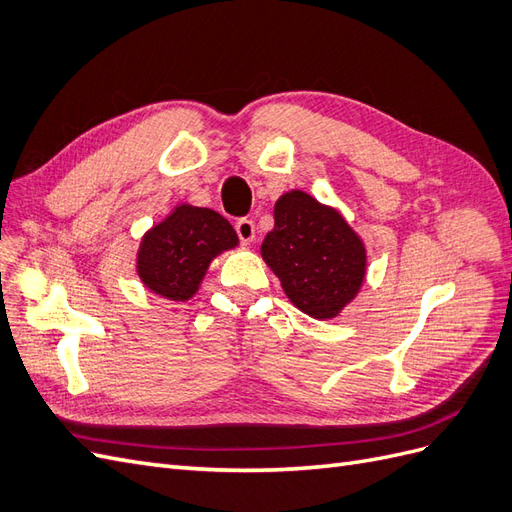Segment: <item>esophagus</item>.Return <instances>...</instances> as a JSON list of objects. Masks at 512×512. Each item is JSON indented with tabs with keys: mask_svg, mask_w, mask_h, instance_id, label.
Instances as JSON below:
<instances>
[{
	"mask_svg": "<svg viewBox=\"0 0 512 512\" xmlns=\"http://www.w3.org/2000/svg\"><path fill=\"white\" fill-rule=\"evenodd\" d=\"M235 228H237V235H239L241 243L247 245V243H252L256 239V226H254L252 220L241 218V220H237Z\"/></svg>",
	"mask_w": 512,
	"mask_h": 512,
	"instance_id": "obj_1",
	"label": "esophagus"
}]
</instances>
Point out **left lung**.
Masks as SVG:
<instances>
[{
    "instance_id": "obj_1",
    "label": "left lung",
    "mask_w": 512,
    "mask_h": 512,
    "mask_svg": "<svg viewBox=\"0 0 512 512\" xmlns=\"http://www.w3.org/2000/svg\"><path fill=\"white\" fill-rule=\"evenodd\" d=\"M275 226L260 245L269 269L280 277L292 305L329 320L359 294L367 252L342 213L314 196L292 190L277 198Z\"/></svg>"
}]
</instances>
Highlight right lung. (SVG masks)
<instances>
[{"mask_svg": "<svg viewBox=\"0 0 512 512\" xmlns=\"http://www.w3.org/2000/svg\"><path fill=\"white\" fill-rule=\"evenodd\" d=\"M237 245L235 228L218 211L183 203L145 232L136 254V273L160 297L188 301L211 260Z\"/></svg>", "mask_w": 512, "mask_h": 512, "instance_id": "obj_1", "label": "right lung"}]
</instances>
